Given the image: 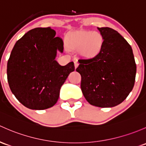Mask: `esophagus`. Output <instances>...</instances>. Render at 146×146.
Instances as JSON below:
<instances>
[{
    "mask_svg": "<svg viewBox=\"0 0 146 146\" xmlns=\"http://www.w3.org/2000/svg\"><path fill=\"white\" fill-rule=\"evenodd\" d=\"M74 65H75V68H77V67L78 66V65H79V63H78V61H74Z\"/></svg>",
    "mask_w": 146,
    "mask_h": 146,
    "instance_id": "1",
    "label": "esophagus"
}]
</instances>
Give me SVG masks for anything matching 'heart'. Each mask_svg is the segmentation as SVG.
<instances>
[{
    "label": "heart",
    "instance_id": "heart-1",
    "mask_svg": "<svg viewBox=\"0 0 146 146\" xmlns=\"http://www.w3.org/2000/svg\"><path fill=\"white\" fill-rule=\"evenodd\" d=\"M72 50L80 51L85 57L94 58L101 53L104 45V38L99 31H82L69 37Z\"/></svg>",
    "mask_w": 146,
    "mask_h": 146
}]
</instances>
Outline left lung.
<instances>
[{"mask_svg": "<svg viewBox=\"0 0 146 146\" xmlns=\"http://www.w3.org/2000/svg\"><path fill=\"white\" fill-rule=\"evenodd\" d=\"M98 30L104 38L99 55L80 59L76 71L81 90L91 105L110 108L122 102L134 87L136 65L132 49L117 31L108 27Z\"/></svg>", "mask_w": 146, "mask_h": 146, "instance_id": "8db88e82", "label": "left lung"}]
</instances>
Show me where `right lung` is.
<instances>
[{
    "mask_svg": "<svg viewBox=\"0 0 146 146\" xmlns=\"http://www.w3.org/2000/svg\"><path fill=\"white\" fill-rule=\"evenodd\" d=\"M50 27L29 31L12 49L7 61L9 86L18 101L32 110L52 107L60 89L71 72L73 61L66 66L55 60L57 51L62 53L64 42Z\"/></svg>",
    "mask_w": 146,
    "mask_h": 146,
    "instance_id": "1",
    "label": "right lung"
}]
</instances>
